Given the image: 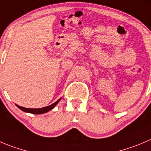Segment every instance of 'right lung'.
I'll list each match as a JSON object with an SVG mask.
<instances>
[{"mask_svg":"<svg viewBox=\"0 0 151 151\" xmlns=\"http://www.w3.org/2000/svg\"><path fill=\"white\" fill-rule=\"evenodd\" d=\"M61 98H60L58 101H56L55 102H54L52 105H49V106L44 107V108H24V107H21L18 105H16L18 108H20V110H22L23 111L26 113H30V114H43L44 113L49 112V111H51L52 109H53L55 106L57 105V104L60 101Z\"/></svg>","mask_w":151,"mask_h":151,"instance_id":"add662e5","label":"right lung"}]
</instances>
